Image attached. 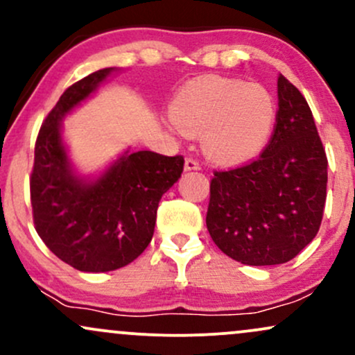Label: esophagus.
Returning <instances> with one entry per match:
<instances>
[{
	"mask_svg": "<svg viewBox=\"0 0 355 355\" xmlns=\"http://www.w3.org/2000/svg\"><path fill=\"white\" fill-rule=\"evenodd\" d=\"M191 170H200V164L193 158H187L185 160V172H191Z\"/></svg>",
	"mask_w": 355,
	"mask_h": 355,
	"instance_id": "esophagus-1",
	"label": "esophagus"
}]
</instances>
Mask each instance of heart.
<instances>
[{"instance_id":"heart-1","label":"heart","mask_w":355,"mask_h":355,"mask_svg":"<svg viewBox=\"0 0 355 355\" xmlns=\"http://www.w3.org/2000/svg\"><path fill=\"white\" fill-rule=\"evenodd\" d=\"M172 116L185 133L202 135L210 160L237 165L263 152L275 128L277 105L262 85L203 76L182 88Z\"/></svg>"}]
</instances>
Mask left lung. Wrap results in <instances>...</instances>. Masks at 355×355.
<instances>
[{"mask_svg":"<svg viewBox=\"0 0 355 355\" xmlns=\"http://www.w3.org/2000/svg\"><path fill=\"white\" fill-rule=\"evenodd\" d=\"M275 130L259 160L210 183L207 229L223 254L245 266L292 260L319 232L327 190V157L302 93L277 80Z\"/></svg>","mask_w":355,"mask_h":355,"instance_id":"obj_1","label":"left lung"}]
</instances>
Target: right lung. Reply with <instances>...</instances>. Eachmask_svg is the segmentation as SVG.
<instances>
[{
  "label": "right lung",
  "instance_id": "obj_1",
  "mask_svg": "<svg viewBox=\"0 0 355 355\" xmlns=\"http://www.w3.org/2000/svg\"><path fill=\"white\" fill-rule=\"evenodd\" d=\"M116 73L120 68H103L71 85L44 120L35 146V229L53 254L81 272H110L133 262L153 237L158 202L183 172L180 155L130 146L100 172H78L63 120Z\"/></svg>",
  "mask_w": 355,
  "mask_h": 355
}]
</instances>
